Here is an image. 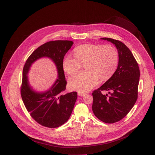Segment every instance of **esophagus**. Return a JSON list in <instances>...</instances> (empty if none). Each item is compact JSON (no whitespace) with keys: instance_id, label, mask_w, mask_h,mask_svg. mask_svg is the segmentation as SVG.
Listing matches in <instances>:
<instances>
[{"instance_id":"esophagus-1","label":"esophagus","mask_w":155,"mask_h":155,"mask_svg":"<svg viewBox=\"0 0 155 155\" xmlns=\"http://www.w3.org/2000/svg\"><path fill=\"white\" fill-rule=\"evenodd\" d=\"M78 95L79 96L83 97V96H84V95H86V94H85V93H83V92H78Z\"/></svg>"}]
</instances>
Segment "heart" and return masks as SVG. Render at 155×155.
<instances>
[{"mask_svg":"<svg viewBox=\"0 0 155 155\" xmlns=\"http://www.w3.org/2000/svg\"><path fill=\"white\" fill-rule=\"evenodd\" d=\"M73 57L67 55L63 68L68 75L76 73L84 64L85 72L77 73L69 79V87L80 92H86L102 81L110 79L116 72L119 63L117 49L110 44H85L74 49Z\"/></svg>","mask_w":155,"mask_h":155,"instance_id":"obj_1","label":"heart"}]
</instances>
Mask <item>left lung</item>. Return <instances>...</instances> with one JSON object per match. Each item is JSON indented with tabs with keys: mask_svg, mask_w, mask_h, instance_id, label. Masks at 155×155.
Returning a JSON list of instances; mask_svg holds the SVG:
<instances>
[{
	"mask_svg": "<svg viewBox=\"0 0 155 155\" xmlns=\"http://www.w3.org/2000/svg\"><path fill=\"white\" fill-rule=\"evenodd\" d=\"M115 45L118 50L119 63L113 75L92 92V110L101 121L113 124L122 120L130 111L137 99L140 71L130 50L122 42L102 38ZM109 91L110 94L102 91Z\"/></svg>",
	"mask_w": 155,
	"mask_h": 155,
	"instance_id": "left-lung-1",
	"label": "left lung"
}]
</instances>
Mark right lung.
<instances>
[{"instance_id":"right-lung-1","label":"right lung","mask_w":155,"mask_h":155,"mask_svg":"<svg viewBox=\"0 0 155 155\" xmlns=\"http://www.w3.org/2000/svg\"><path fill=\"white\" fill-rule=\"evenodd\" d=\"M74 42L71 41H51L36 48L27 60L22 72L21 94L24 105L31 117L40 125L55 128L69 119L77 98V92L64 94L67 81L63 68L66 54ZM42 57L50 58L56 64L58 78L51 89L37 93L29 85L27 74L31 64Z\"/></svg>"}]
</instances>
